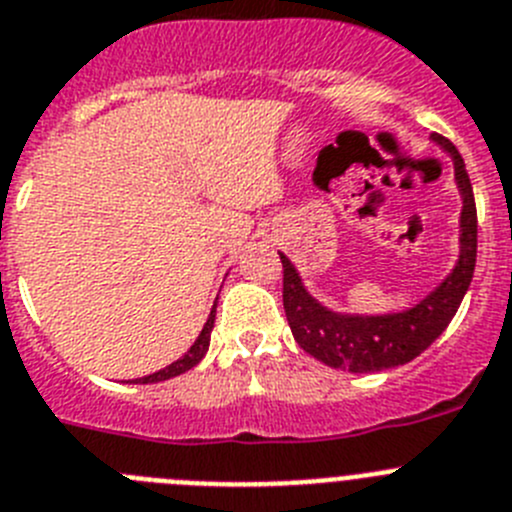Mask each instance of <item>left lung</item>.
<instances>
[{
	"instance_id": "1",
	"label": "left lung",
	"mask_w": 512,
	"mask_h": 512,
	"mask_svg": "<svg viewBox=\"0 0 512 512\" xmlns=\"http://www.w3.org/2000/svg\"><path fill=\"white\" fill-rule=\"evenodd\" d=\"M431 140L449 155L454 165V183L462 199L459 255L444 280L413 306L388 313L334 311L313 296L293 260L280 252L283 306L293 339L303 352L334 370L380 372L416 359L449 326L472 283L477 260V209L472 183L457 147L441 135H431Z\"/></svg>"
}]
</instances>
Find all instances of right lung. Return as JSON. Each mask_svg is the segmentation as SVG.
Wrapping results in <instances>:
<instances>
[{"mask_svg": "<svg viewBox=\"0 0 512 512\" xmlns=\"http://www.w3.org/2000/svg\"><path fill=\"white\" fill-rule=\"evenodd\" d=\"M219 298V296H216ZM214 319H216V303L211 306V313L209 319H206L204 329H201V334L196 336V342L191 344V349H188L183 357H178L176 362H170L168 367H163V370L153 372V375H145V377H137V380H130L135 382V385H153V382H163V380H170V377H178L183 375V372H188L191 367H196L204 359V354L209 352V342H211V329H214Z\"/></svg>", "mask_w": 512, "mask_h": 512, "instance_id": "obj_1", "label": "right lung"}]
</instances>
